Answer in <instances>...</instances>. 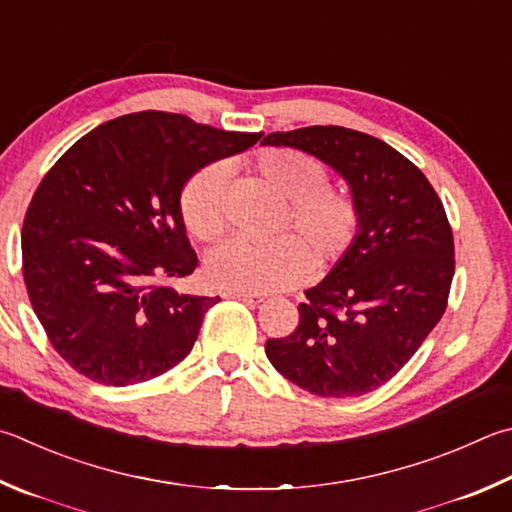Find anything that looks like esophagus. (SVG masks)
I'll list each match as a JSON object with an SVG mask.
<instances>
[{"mask_svg": "<svg viewBox=\"0 0 512 512\" xmlns=\"http://www.w3.org/2000/svg\"><path fill=\"white\" fill-rule=\"evenodd\" d=\"M226 297H232V300H241V302H248V304H259L264 302V295L259 293H244V291H228Z\"/></svg>", "mask_w": 512, "mask_h": 512, "instance_id": "obj_1", "label": "esophagus"}]
</instances>
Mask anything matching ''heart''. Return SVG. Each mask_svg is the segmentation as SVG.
<instances>
[{"instance_id": "heart-1", "label": "heart", "mask_w": 512, "mask_h": 512, "mask_svg": "<svg viewBox=\"0 0 512 512\" xmlns=\"http://www.w3.org/2000/svg\"><path fill=\"white\" fill-rule=\"evenodd\" d=\"M250 170L277 199L286 201L277 237L266 244L228 241L206 262L208 282L221 291L271 293L302 282L309 266L315 273L347 255L358 232V208L349 194L327 185V170L297 150H266L250 161ZM226 172L206 165L185 181L179 210L185 228L199 241H215L226 230Z\"/></svg>"}]
</instances>
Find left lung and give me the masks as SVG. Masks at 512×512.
Listing matches in <instances>:
<instances>
[{
    "label": "left lung",
    "instance_id": "obj_1",
    "mask_svg": "<svg viewBox=\"0 0 512 512\" xmlns=\"http://www.w3.org/2000/svg\"><path fill=\"white\" fill-rule=\"evenodd\" d=\"M333 167L358 208L347 255L304 291L300 324L266 342L284 378L315 396L374 392L394 378L441 320L454 275L443 203L418 167L380 138L338 125L264 136Z\"/></svg>",
    "mask_w": 512,
    "mask_h": 512
}]
</instances>
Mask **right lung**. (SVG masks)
Masks as SVG:
<instances>
[{"mask_svg": "<svg viewBox=\"0 0 512 512\" xmlns=\"http://www.w3.org/2000/svg\"><path fill=\"white\" fill-rule=\"evenodd\" d=\"M259 138L138 111L91 129L46 172L24 217V284L53 349L78 374L136 385L192 351L219 297L170 284L197 268L181 190Z\"/></svg>", "mask_w": 512, "mask_h": 512, "instance_id": "1", "label": "right lung"}]
</instances>
